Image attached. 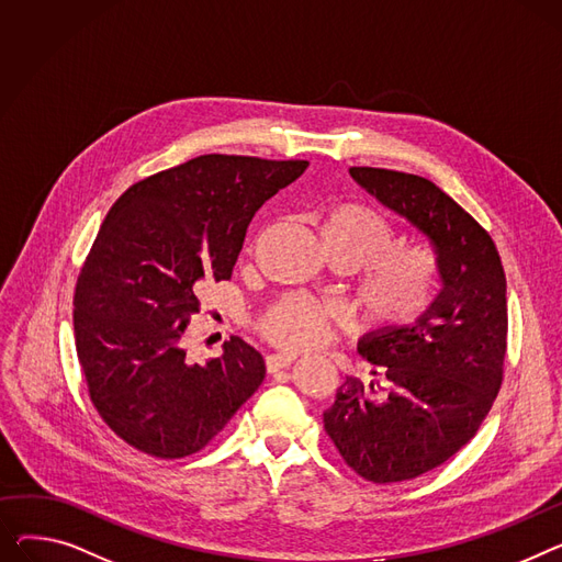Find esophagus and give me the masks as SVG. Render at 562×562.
I'll list each match as a JSON object with an SVG mask.
<instances>
[{
  "mask_svg": "<svg viewBox=\"0 0 562 562\" xmlns=\"http://www.w3.org/2000/svg\"><path fill=\"white\" fill-rule=\"evenodd\" d=\"M295 361V355H289V352H273L267 357V370L269 372H278L282 368H289L291 363Z\"/></svg>",
  "mask_w": 562,
  "mask_h": 562,
  "instance_id": "34e87169",
  "label": "esophagus"
}]
</instances>
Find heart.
Masks as SVG:
<instances>
[{
	"label": "heart",
	"instance_id": "b5f03b06",
	"mask_svg": "<svg viewBox=\"0 0 562 562\" xmlns=\"http://www.w3.org/2000/svg\"><path fill=\"white\" fill-rule=\"evenodd\" d=\"M323 252L357 267L355 301L378 327H404L434 303L440 284L436 255L418 244H393L391 223L357 201H334L314 214ZM339 323V310L303 295H286L261 314L257 327L284 350L323 346Z\"/></svg>",
	"mask_w": 562,
	"mask_h": 562
}]
</instances>
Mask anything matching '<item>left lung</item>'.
Returning <instances> with one entry per match:
<instances>
[{"instance_id":"8db88e82","label":"left lung","mask_w":562,"mask_h":562,"mask_svg":"<svg viewBox=\"0 0 562 562\" xmlns=\"http://www.w3.org/2000/svg\"><path fill=\"white\" fill-rule=\"evenodd\" d=\"M350 176L429 239L442 286L416 323L363 336L357 350L378 382L348 378L323 423L359 476L408 481L454 457L499 393L506 276L491 235L431 180L375 167Z\"/></svg>"}]
</instances>
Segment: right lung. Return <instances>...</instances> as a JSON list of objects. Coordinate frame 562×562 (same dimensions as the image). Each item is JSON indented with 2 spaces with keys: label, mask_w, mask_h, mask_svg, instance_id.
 I'll list each match as a JSON object with an SVG mask.
<instances>
[{
  "label": "right lung",
  "mask_w": 562,
  "mask_h": 562,
  "mask_svg": "<svg viewBox=\"0 0 562 562\" xmlns=\"http://www.w3.org/2000/svg\"><path fill=\"white\" fill-rule=\"evenodd\" d=\"M307 160L199 156L115 201L74 291V336L103 423L156 459L196 454L265 380L239 336L205 366L180 346L205 280H231L255 212Z\"/></svg>",
  "instance_id": "add662e5"
}]
</instances>
